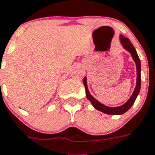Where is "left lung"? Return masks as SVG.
Here are the masks:
<instances>
[{
  "label": "left lung",
  "instance_id": "8db88e82",
  "mask_svg": "<svg viewBox=\"0 0 155 155\" xmlns=\"http://www.w3.org/2000/svg\"><path fill=\"white\" fill-rule=\"evenodd\" d=\"M120 42H121L123 47L132 54V57L133 58L134 61L136 62V70H137V80H136V88L134 90L133 94H132V95L128 99V102L124 103V105H122V106H118V107H109V106H106L105 105H103V104L100 103L93 96L91 95V94L89 93V91H88L87 84V78L84 77V84L86 90V95H87V97L88 98V100L91 102L94 107L97 110H99V111L102 112L104 114H111V115L123 114L125 112L128 111L130 108L132 107V106L134 104L135 101H136V97H137L138 94L140 93V87H141V75H140L141 66H140V60L139 58V56H138L137 53H136V49L134 48L133 45L131 43L130 40L128 38H127L124 37V36L122 35H120Z\"/></svg>",
  "mask_w": 155,
  "mask_h": 155
}]
</instances>
